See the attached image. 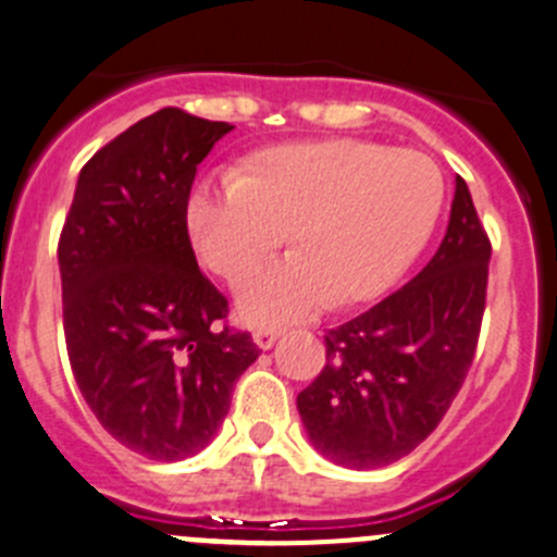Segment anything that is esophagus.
Instances as JSON below:
<instances>
[{"label": "esophagus", "mask_w": 557, "mask_h": 557, "mask_svg": "<svg viewBox=\"0 0 557 557\" xmlns=\"http://www.w3.org/2000/svg\"><path fill=\"white\" fill-rule=\"evenodd\" d=\"M275 338H278V331H273V327H257L253 331V342H257L259 349H270L275 344Z\"/></svg>", "instance_id": "34e87169"}]
</instances>
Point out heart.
<instances>
[{"mask_svg":"<svg viewBox=\"0 0 557 557\" xmlns=\"http://www.w3.org/2000/svg\"><path fill=\"white\" fill-rule=\"evenodd\" d=\"M441 169L377 141L322 139L270 147L237 180L196 185L185 224L196 253L226 282L289 237L295 253L246 275L237 311L287 325L333 306L367 304L399 282L441 219Z\"/></svg>","mask_w":557,"mask_h":557,"instance_id":"heart-1","label":"heart"}]
</instances>
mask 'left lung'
I'll return each instance as SVG.
<instances>
[{
	"instance_id": "8db88e82",
	"label": "left lung",
	"mask_w": 557,
	"mask_h": 557,
	"mask_svg": "<svg viewBox=\"0 0 557 557\" xmlns=\"http://www.w3.org/2000/svg\"><path fill=\"white\" fill-rule=\"evenodd\" d=\"M490 253L468 183L457 177L446 237L426 268L325 333V367L298 394L322 457L355 470L383 468L437 429L473 363Z\"/></svg>"
}]
</instances>
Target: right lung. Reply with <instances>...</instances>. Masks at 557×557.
<instances>
[{
  "label": "right lung",
  "instance_id": "1",
  "mask_svg": "<svg viewBox=\"0 0 557 557\" xmlns=\"http://www.w3.org/2000/svg\"><path fill=\"white\" fill-rule=\"evenodd\" d=\"M232 128L183 109L131 125L84 163L57 248L78 391L114 441L158 462L213 441L259 358L251 333L224 325L185 224L196 166Z\"/></svg>",
  "mask_w": 557,
  "mask_h": 557
}]
</instances>
